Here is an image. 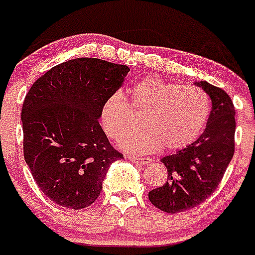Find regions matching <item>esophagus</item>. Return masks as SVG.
Listing matches in <instances>:
<instances>
[{
  "label": "esophagus",
  "mask_w": 255,
  "mask_h": 255,
  "mask_svg": "<svg viewBox=\"0 0 255 255\" xmlns=\"http://www.w3.org/2000/svg\"><path fill=\"white\" fill-rule=\"evenodd\" d=\"M128 158V160L133 161V163L140 164V165H148L150 163V158H137V156H126Z\"/></svg>",
  "instance_id": "34e87169"
}]
</instances>
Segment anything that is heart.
Instances as JSON below:
<instances>
[{
  "label": "heart",
  "mask_w": 255,
  "mask_h": 255,
  "mask_svg": "<svg viewBox=\"0 0 255 255\" xmlns=\"http://www.w3.org/2000/svg\"><path fill=\"white\" fill-rule=\"evenodd\" d=\"M145 127L125 135L120 146L130 153H148L163 145L180 150L191 144L204 129L210 115V99L197 86L179 85L160 76L148 75L130 89V101L116 91L101 109V125L111 139H118L138 123Z\"/></svg>",
  "instance_id": "b5f03b06"
}]
</instances>
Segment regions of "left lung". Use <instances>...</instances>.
Wrapping results in <instances>:
<instances>
[{
	"label": "left lung",
	"instance_id": "1",
	"mask_svg": "<svg viewBox=\"0 0 255 255\" xmlns=\"http://www.w3.org/2000/svg\"><path fill=\"white\" fill-rule=\"evenodd\" d=\"M212 101L206 129L186 148L166 155L161 163L168 180L149 191V201L166 213L185 212L215 192L235 154V106L226 91L206 81L196 82Z\"/></svg>",
	"mask_w": 255,
	"mask_h": 255
}]
</instances>
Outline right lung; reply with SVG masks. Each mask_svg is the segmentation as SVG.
Masks as SVG:
<instances>
[{"label":"right lung","mask_w":255,"mask_h":255,"mask_svg":"<svg viewBox=\"0 0 255 255\" xmlns=\"http://www.w3.org/2000/svg\"><path fill=\"white\" fill-rule=\"evenodd\" d=\"M129 71L96 58L68 60L35 80L22 106L23 154L43 194L71 210L100 196L106 171L123 158L99 123L105 101Z\"/></svg>","instance_id":"add662e5"}]
</instances>
